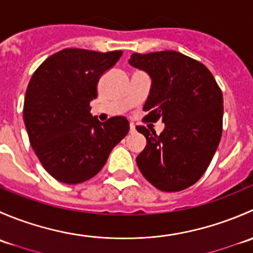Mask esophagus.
<instances>
[{
  "label": "esophagus",
  "mask_w": 253,
  "mask_h": 253,
  "mask_svg": "<svg viewBox=\"0 0 253 253\" xmlns=\"http://www.w3.org/2000/svg\"><path fill=\"white\" fill-rule=\"evenodd\" d=\"M129 132H131V133L136 132V126H134L133 124H129Z\"/></svg>",
  "instance_id": "obj_1"
}]
</instances>
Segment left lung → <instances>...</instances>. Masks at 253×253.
Wrapping results in <instances>:
<instances>
[{"instance_id":"obj_1","label":"left lung","mask_w":253,"mask_h":253,"mask_svg":"<svg viewBox=\"0 0 253 253\" xmlns=\"http://www.w3.org/2000/svg\"><path fill=\"white\" fill-rule=\"evenodd\" d=\"M128 63L152 79L145 119L165 125L160 134L137 126L147 139L137 165L158 190H185L205 174L220 142V88L205 65L177 51L132 53Z\"/></svg>"}]
</instances>
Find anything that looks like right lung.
<instances>
[{
  "instance_id": "1",
  "label": "right lung",
  "mask_w": 253,
  "mask_h": 253,
  "mask_svg": "<svg viewBox=\"0 0 253 253\" xmlns=\"http://www.w3.org/2000/svg\"><path fill=\"white\" fill-rule=\"evenodd\" d=\"M121 55L65 48L46 58L28 84L23 117L30 144L60 182L76 185L95 176L128 133L126 117L103 124L91 116L89 106L99 79Z\"/></svg>"
}]
</instances>
